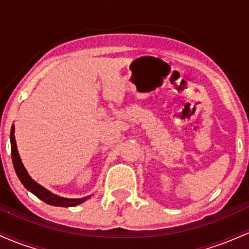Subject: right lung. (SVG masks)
<instances>
[{
	"mask_svg": "<svg viewBox=\"0 0 249 249\" xmlns=\"http://www.w3.org/2000/svg\"><path fill=\"white\" fill-rule=\"evenodd\" d=\"M14 131H15V127L13 126V128H11V133H10L11 158H13L14 168H15L17 177H18V179L21 180L23 186L27 188L28 191H30L33 194H35L37 198L41 199L42 201L47 202V204L49 205H53V206H59V207L76 206V205L82 204L83 201H85V200L89 198V196H85V198H81V199L61 198V196H55V194L49 192V191L45 190L44 187H42L41 185H38L37 182L34 181V180L29 177V174H28L27 170H25L23 166V164H22L21 158H19L18 151H17V146H16L15 136H14Z\"/></svg>",
	"mask_w": 249,
	"mask_h": 249,
	"instance_id": "add662e5",
	"label": "right lung"
}]
</instances>
